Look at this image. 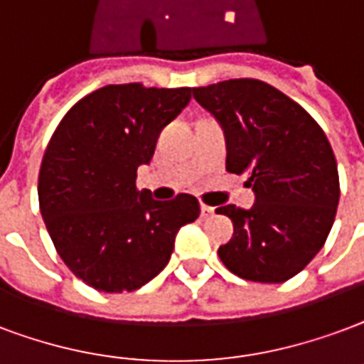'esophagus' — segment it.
Wrapping results in <instances>:
<instances>
[{"label":"esophagus","instance_id":"34e87169","mask_svg":"<svg viewBox=\"0 0 364 364\" xmlns=\"http://www.w3.org/2000/svg\"><path fill=\"white\" fill-rule=\"evenodd\" d=\"M214 216V208H212V206H206V204H203V206H200V218H203V220H208V218H212Z\"/></svg>","mask_w":364,"mask_h":364}]
</instances>
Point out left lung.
<instances>
[{
  "label": "left lung",
  "mask_w": 364,
  "mask_h": 364,
  "mask_svg": "<svg viewBox=\"0 0 364 364\" xmlns=\"http://www.w3.org/2000/svg\"><path fill=\"white\" fill-rule=\"evenodd\" d=\"M225 133V169L247 175L249 210L220 206L233 237L218 255L230 272L282 284L303 270L326 243L340 203V177L324 131L297 102L257 79L193 88Z\"/></svg>",
  "instance_id": "left-lung-1"
}]
</instances>
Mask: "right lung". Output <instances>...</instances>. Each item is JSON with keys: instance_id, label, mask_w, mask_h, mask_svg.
Wrapping results in <instances>:
<instances>
[{"instance_id": "add662e5", "label": "right lung", "mask_w": 364, "mask_h": 364, "mask_svg": "<svg viewBox=\"0 0 364 364\" xmlns=\"http://www.w3.org/2000/svg\"><path fill=\"white\" fill-rule=\"evenodd\" d=\"M189 100L187 86L107 85L79 100L50 139L40 214L67 268L98 291H134L156 278L177 231L200 214L193 195L161 203L136 189V169Z\"/></svg>"}]
</instances>
